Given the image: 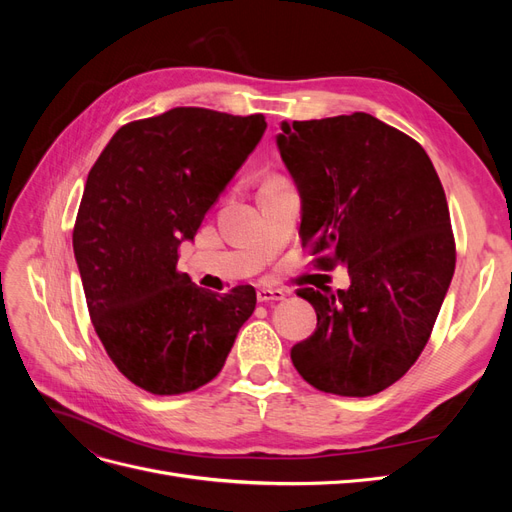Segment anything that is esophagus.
Wrapping results in <instances>:
<instances>
[{"instance_id":"34e87169","label":"esophagus","mask_w":512,"mask_h":512,"mask_svg":"<svg viewBox=\"0 0 512 512\" xmlns=\"http://www.w3.org/2000/svg\"><path fill=\"white\" fill-rule=\"evenodd\" d=\"M284 290H273V288H260L258 290V301L267 303V301H284Z\"/></svg>"}]
</instances>
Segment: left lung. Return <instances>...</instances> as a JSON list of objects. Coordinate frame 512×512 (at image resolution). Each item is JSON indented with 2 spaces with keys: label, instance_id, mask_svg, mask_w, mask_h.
<instances>
[{
  "label": "left lung",
  "instance_id": "obj_1",
  "mask_svg": "<svg viewBox=\"0 0 512 512\" xmlns=\"http://www.w3.org/2000/svg\"><path fill=\"white\" fill-rule=\"evenodd\" d=\"M277 147L301 194L303 247L350 275L335 294L297 292L318 322L292 365L318 391L376 395L421 356L453 280L440 177L414 138L367 113L284 121Z\"/></svg>",
  "mask_w": 512,
  "mask_h": 512
}]
</instances>
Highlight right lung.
<instances>
[{"instance_id": "add662e5", "label": "right lung", "mask_w": 512, "mask_h": 512, "mask_svg": "<svg viewBox=\"0 0 512 512\" xmlns=\"http://www.w3.org/2000/svg\"><path fill=\"white\" fill-rule=\"evenodd\" d=\"M265 130L260 113L177 106L121 126L89 170L72 232L89 316L115 367L147 393L211 382L254 312L252 286L209 292L177 260Z\"/></svg>"}]
</instances>
